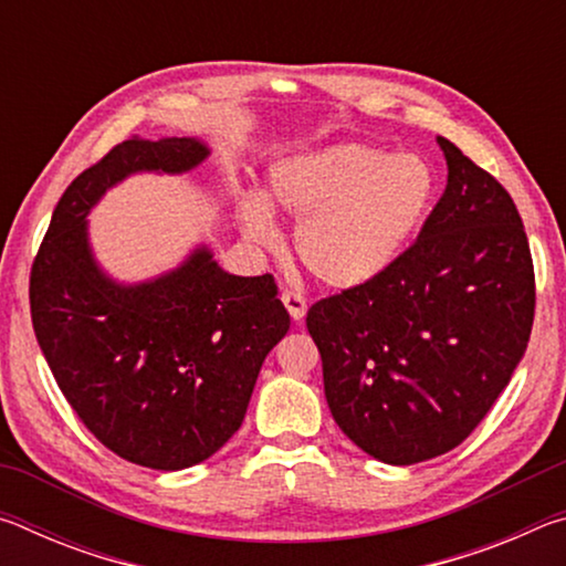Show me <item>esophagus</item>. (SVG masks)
I'll return each instance as SVG.
<instances>
[{"mask_svg":"<svg viewBox=\"0 0 566 566\" xmlns=\"http://www.w3.org/2000/svg\"><path fill=\"white\" fill-rule=\"evenodd\" d=\"M282 304L286 306V312H290V317L294 322H302L304 314H306V300L302 294L296 292H282Z\"/></svg>","mask_w":566,"mask_h":566,"instance_id":"esophagus-1","label":"esophagus"}]
</instances>
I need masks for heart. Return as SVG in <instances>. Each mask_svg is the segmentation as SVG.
I'll return each mask as SVG.
<instances>
[{
    "mask_svg": "<svg viewBox=\"0 0 566 566\" xmlns=\"http://www.w3.org/2000/svg\"><path fill=\"white\" fill-rule=\"evenodd\" d=\"M434 195L424 157L337 142L276 161L264 199L244 197L239 222L249 242L276 249L282 232L269 207L280 209L300 222L294 249L306 270L329 290H357L405 254Z\"/></svg>",
    "mask_w": 566,
    "mask_h": 566,
    "instance_id": "1",
    "label": "heart"
}]
</instances>
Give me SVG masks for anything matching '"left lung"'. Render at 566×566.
Segmentation results:
<instances>
[{"mask_svg": "<svg viewBox=\"0 0 566 566\" xmlns=\"http://www.w3.org/2000/svg\"><path fill=\"white\" fill-rule=\"evenodd\" d=\"M447 189L375 282L317 302L332 417L361 452L407 467L464 442L510 385L534 319L522 217L490 171L437 137Z\"/></svg>", "mask_w": 566, "mask_h": 566, "instance_id": "8db88e82", "label": "left lung"}]
</instances>
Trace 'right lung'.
<instances>
[{
	"instance_id": "right-lung-1",
	"label": "right lung",
	"mask_w": 566,
	"mask_h": 566,
	"mask_svg": "<svg viewBox=\"0 0 566 566\" xmlns=\"http://www.w3.org/2000/svg\"><path fill=\"white\" fill-rule=\"evenodd\" d=\"M209 155L202 137L122 142L66 187L30 280L36 342L76 417L114 454L161 472L205 462L242 427L290 314L272 274H229L207 244L155 280H114L87 217L127 177L187 175Z\"/></svg>"
}]
</instances>
